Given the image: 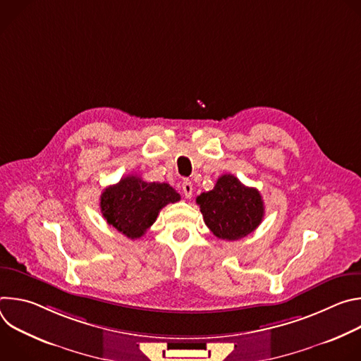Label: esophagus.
I'll list each match as a JSON object with an SVG mask.
<instances>
[{"label":"esophagus","mask_w":361,"mask_h":361,"mask_svg":"<svg viewBox=\"0 0 361 361\" xmlns=\"http://www.w3.org/2000/svg\"><path fill=\"white\" fill-rule=\"evenodd\" d=\"M181 187H183V194L185 195V198H191V195H192V183L190 180H184Z\"/></svg>","instance_id":"1"}]
</instances>
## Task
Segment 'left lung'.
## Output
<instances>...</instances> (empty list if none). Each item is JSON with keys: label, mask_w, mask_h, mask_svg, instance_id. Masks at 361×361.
Returning <instances> with one entry per match:
<instances>
[{"label": "left lung", "mask_w": 361, "mask_h": 361, "mask_svg": "<svg viewBox=\"0 0 361 361\" xmlns=\"http://www.w3.org/2000/svg\"><path fill=\"white\" fill-rule=\"evenodd\" d=\"M204 223L221 240H240L260 226L264 202L257 188L245 187L233 174L221 176L212 191L197 197Z\"/></svg>", "instance_id": "1"}]
</instances>
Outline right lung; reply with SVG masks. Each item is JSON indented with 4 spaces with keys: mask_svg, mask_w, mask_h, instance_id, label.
Returning a JSON list of instances; mask_svg holds the SVG:
<instances>
[{
    "mask_svg": "<svg viewBox=\"0 0 361 361\" xmlns=\"http://www.w3.org/2000/svg\"><path fill=\"white\" fill-rule=\"evenodd\" d=\"M178 200L180 194L167 183H147L138 176H127L102 191L99 207L110 226L135 240L157 220L163 207Z\"/></svg>",
    "mask_w": 361,
    "mask_h": 361,
    "instance_id": "add662e5",
    "label": "right lung"
}]
</instances>
